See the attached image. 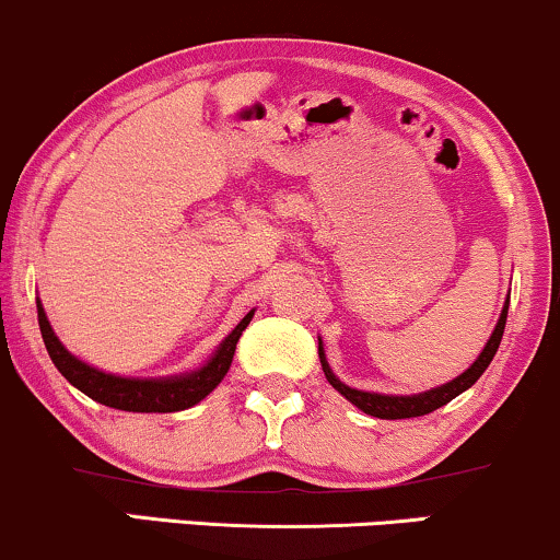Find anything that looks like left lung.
<instances>
[{
    "label": "left lung",
    "mask_w": 560,
    "mask_h": 560,
    "mask_svg": "<svg viewBox=\"0 0 560 560\" xmlns=\"http://www.w3.org/2000/svg\"><path fill=\"white\" fill-rule=\"evenodd\" d=\"M506 313H509V296L504 302V310H501V315H499L497 328H493L491 338H488L483 351L478 353L476 362H472L463 374H457L455 380L444 382V385H439V387H431V390H427V393L382 395V393H366V390H357V387H349L346 382H341L336 377V374H332L328 359H325L323 341L317 338V343H320V364H323L325 380H328L330 385L336 387V390L341 393L346 400L353 402V406H357L359 410H364L366 416H374V419H390L393 421V419H416V416H427V413H431V410L447 406L452 398H457L459 393H465L468 387L476 385L480 374L488 370V364H491L493 357H497L501 336H504Z\"/></svg>",
    "instance_id": "1"
}]
</instances>
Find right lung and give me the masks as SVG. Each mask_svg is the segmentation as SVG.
I'll return each instance as SVG.
<instances>
[{
  "instance_id": "right-lung-1",
  "label": "right lung",
  "mask_w": 560,
  "mask_h": 560,
  "mask_svg": "<svg viewBox=\"0 0 560 560\" xmlns=\"http://www.w3.org/2000/svg\"><path fill=\"white\" fill-rule=\"evenodd\" d=\"M35 304H38L40 336H44L46 351L56 370L72 382L77 390L88 395V398L103 402L108 408L131 410V413H173V410H186L196 406V402H201L224 380V374L230 372L240 336H243L247 323L256 315V310H250L235 325V330L217 346L207 362L196 366V370L170 374V377H121V374L103 372L97 366L77 359L54 332L40 300Z\"/></svg>"
}]
</instances>
